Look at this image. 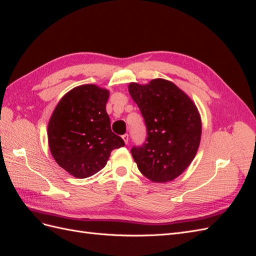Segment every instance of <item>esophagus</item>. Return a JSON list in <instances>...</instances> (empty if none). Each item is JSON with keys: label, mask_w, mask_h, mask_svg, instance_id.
<instances>
[{"label": "esophagus", "mask_w": 256, "mask_h": 256, "mask_svg": "<svg viewBox=\"0 0 256 256\" xmlns=\"http://www.w3.org/2000/svg\"><path fill=\"white\" fill-rule=\"evenodd\" d=\"M122 138L124 142H125V144H128V141H129V136H128V134H124V136H122Z\"/></svg>", "instance_id": "1"}]
</instances>
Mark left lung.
<instances>
[{
  "label": "left lung",
  "instance_id": "left-lung-1",
  "mask_svg": "<svg viewBox=\"0 0 256 256\" xmlns=\"http://www.w3.org/2000/svg\"><path fill=\"white\" fill-rule=\"evenodd\" d=\"M129 94L140 109L147 138L131 154L140 172L154 182L175 180L194 159L202 122L190 97L164 79L148 84L130 83Z\"/></svg>",
  "mask_w": 256,
  "mask_h": 256
}]
</instances>
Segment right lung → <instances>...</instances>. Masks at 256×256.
<instances>
[{"label":"right lung","mask_w":256,"mask_h":256,"mask_svg":"<svg viewBox=\"0 0 256 256\" xmlns=\"http://www.w3.org/2000/svg\"><path fill=\"white\" fill-rule=\"evenodd\" d=\"M110 92L80 85L60 100L48 124V142L56 164L76 178L104 168L113 150L125 145L111 130L106 104Z\"/></svg>","instance_id":"1"}]
</instances>
